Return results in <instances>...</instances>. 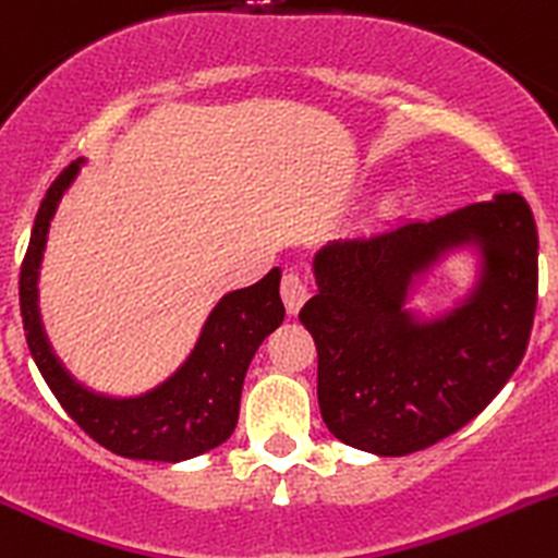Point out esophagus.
<instances>
[{
	"label": "esophagus",
	"mask_w": 558,
	"mask_h": 558,
	"mask_svg": "<svg viewBox=\"0 0 558 558\" xmlns=\"http://www.w3.org/2000/svg\"><path fill=\"white\" fill-rule=\"evenodd\" d=\"M280 296H283L286 311L294 316L307 300V280L300 272H286L283 280H280Z\"/></svg>",
	"instance_id": "obj_1"
}]
</instances>
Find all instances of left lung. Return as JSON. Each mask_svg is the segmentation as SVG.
<instances>
[{"instance_id": "left-lung-1", "label": "left lung", "mask_w": 558, "mask_h": 558, "mask_svg": "<svg viewBox=\"0 0 558 558\" xmlns=\"http://www.w3.org/2000/svg\"><path fill=\"white\" fill-rule=\"evenodd\" d=\"M472 246L473 291L447 314L408 307L415 280ZM300 322L316 340L329 434L373 456H409L461 430L526 354L537 307V226L518 193L434 220L335 240L313 258Z\"/></svg>"}]
</instances>
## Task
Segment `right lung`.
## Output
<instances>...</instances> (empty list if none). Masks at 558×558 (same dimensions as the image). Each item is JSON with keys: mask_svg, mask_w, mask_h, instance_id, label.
I'll list each match as a JSON object with an SVG mask.
<instances>
[{"mask_svg": "<svg viewBox=\"0 0 558 558\" xmlns=\"http://www.w3.org/2000/svg\"><path fill=\"white\" fill-rule=\"evenodd\" d=\"M81 163L84 160L70 163L48 187L21 264V318L32 360L62 409L106 450L135 461L163 463L204 456L234 434L247 365L264 338L283 324L280 269H269L258 283L226 294L204 322L191 356L163 384L135 398L92 392L75 381L53 354L37 305V278L48 229Z\"/></svg>", "mask_w": 558, "mask_h": 558, "instance_id": "1", "label": "right lung"}]
</instances>
